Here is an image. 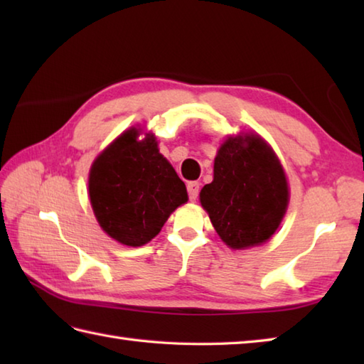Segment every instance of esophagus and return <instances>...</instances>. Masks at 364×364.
<instances>
[{
    "label": "esophagus",
    "mask_w": 364,
    "mask_h": 364,
    "mask_svg": "<svg viewBox=\"0 0 364 364\" xmlns=\"http://www.w3.org/2000/svg\"><path fill=\"white\" fill-rule=\"evenodd\" d=\"M198 191H200V183L198 181H189L188 183V194H189L191 202H194V200H197Z\"/></svg>",
    "instance_id": "1"
}]
</instances>
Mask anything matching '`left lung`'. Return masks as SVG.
Listing matches in <instances>:
<instances>
[{
  "label": "left lung",
  "mask_w": 364,
  "mask_h": 364,
  "mask_svg": "<svg viewBox=\"0 0 364 364\" xmlns=\"http://www.w3.org/2000/svg\"><path fill=\"white\" fill-rule=\"evenodd\" d=\"M288 200L280 161L255 134L222 144L214 159V180L200 192L215 231L231 249L266 242L280 225Z\"/></svg>",
  "instance_id": "1"
}]
</instances>
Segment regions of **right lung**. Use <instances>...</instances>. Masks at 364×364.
I'll return each mask as SVG.
<instances>
[{"mask_svg": "<svg viewBox=\"0 0 364 364\" xmlns=\"http://www.w3.org/2000/svg\"><path fill=\"white\" fill-rule=\"evenodd\" d=\"M128 129L95 159L89 196L95 218L107 235L125 245H144L168 215L188 202L184 183L158 150L154 137L137 141Z\"/></svg>", "mask_w": 364, "mask_h": 364, "instance_id": "obj_1", "label": "right lung"}]
</instances>
